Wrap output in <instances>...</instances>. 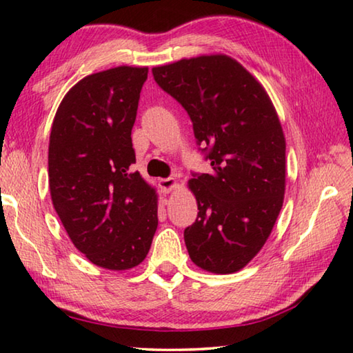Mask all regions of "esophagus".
Returning a JSON list of instances; mask_svg holds the SVG:
<instances>
[{
  "label": "esophagus",
  "instance_id": "obj_1",
  "mask_svg": "<svg viewBox=\"0 0 353 353\" xmlns=\"http://www.w3.org/2000/svg\"><path fill=\"white\" fill-rule=\"evenodd\" d=\"M159 187L163 193H170V191L176 187V179L174 177H166V179H160L159 181Z\"/></svg>",
  "mask_w": 353,
  "mask_h": 353
}]
</instances>
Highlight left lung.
<instances>
[{"mask_svg": "<svg viewBox=\"0 0 353 353\" xmlns=\"http://www.w3.org/2000/svg\"><path fill=\"white\" fill-rule=\"evenodd\" d=\"M157 85L193 123L212 172H193L198 218L183 230L194 265L232 274L254 259L283 204L285 137L259 81L227 56L182 59L152 68Z\"/></svg>", "mask_w": 353, "mask_h": 353, "instance_id": "8db88e82", "label": "left lung"}]
</instances>
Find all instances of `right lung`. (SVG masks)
Here are the masks:
<instances>
[{"mask_svg":"<svg viewBox=\"0 0 353 353\" xmlns=\"http://www.w3.org/2000/svg\"><path fill=\"white\" fill-rule=\"evenodd\" d=\"M148 68L83 77L52 121L48 176L52 205L76 249L105 270L145 260L157 230V196L130 171L132 128Z\"/></svg>","mask_w":353,"mask_h":353,"instance_id":"obj_1","label":"right lung"}]
</instances>
